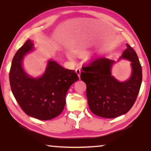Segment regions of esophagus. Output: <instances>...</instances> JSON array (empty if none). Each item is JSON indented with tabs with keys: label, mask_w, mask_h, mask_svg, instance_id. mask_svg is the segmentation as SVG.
I'll list each match as a JSON object with an SVG mask.
<instances>
[{
	"label": "esophagus",
	"mask_w": 151,
	"mask_h": 151,
	"mask_svg": "<svg viewBox=\"0 0 151 151\" xmlns=\"http://www.w3.org/2000/svg\"><path fill=\"white\" fill-rule=\"evenodd\" d=\"M81 71H82V70H81V69H80V68H77V69H76V73H77V75L78 76L79 78H80V73H81Z\"/></svg>",
	"instance_id": "34e87169"
}]
</instances>
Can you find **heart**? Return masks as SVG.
I'll list each match as a JSON object with an SVG mask.
<instances>
[{
	"instance_id": "heart-1",
	"label": "heart",
	"mask_w": 151,
	"mask_h": 151,
	"mask_svg": "<svg viewBox=\"0 0 151 151\" xmlns=\"http://www.w3.org/2000/svg\"><path fill=\"white\" fill-rule=\"evenodd\" d=\"M67 55H68V57H69V58H70V59H73V54H72V53H68Z\"/></svg>"
}]
</instances>
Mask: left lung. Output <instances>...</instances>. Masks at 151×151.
I'll return each mask as SVG.
<instances>
[{"instance_id":"left-lung-1","label":"left lung","mask_w":151,"mask_h":151,"mask_svg":"<svg viewBox=\"0 0 151 151\" xmlns=\"http://www.w3.org/2000/svg\"><path fill=\"white\" fill-rule=\"evenodd\" d=\"M119 57L131 63V74L125 81H119L111 71L115 60L98 58L84 67L80 78L86 84V98L93 113L105 118H114L126 114L133 106L139 93L142 70L134 49L127 44Z\"/></svg>"}]
</instances>
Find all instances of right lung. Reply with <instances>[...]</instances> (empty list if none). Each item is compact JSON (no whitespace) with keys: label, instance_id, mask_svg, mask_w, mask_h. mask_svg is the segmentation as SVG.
<instances>
[{"label":"right lung","instance_id":"obj_1","mask_svg":"<svg viewBox=\"0 0 151 151\" xmlns=\"http://www.w3.org/2000/svg\"><path fill=\"white\" fill-rule=\"evenodd\" d=\"M34 46L33 40L29 39L16 53L9 71L10 86L14 98L27 115L48 120L63 112L67 91L79 78L75 71L65 69L53 59L47 61L40 76L29 75L23 68V60L34 50Z\"/></svg>","mask_w":151,"mask_h":151}]
</instances>
